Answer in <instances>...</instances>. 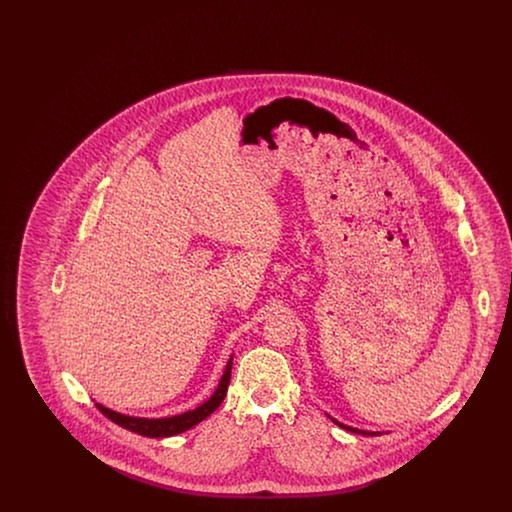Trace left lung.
<instances>
[{
    "mask_svg": "<svg viewBox=\"0 0 512 512\" xmlns=\"http://www.w3.org/2000/svg\"><path fill=\"white\" fill-rule=\"evenodd\" d=\"M340 428H343V430H349V432H353V434H365V436H380L378 432H365V430H357V428H351V426H345V424H341V422H338L336 418H332Z\"/></svg>",
    "mask_w": 512,
    "mask_h": 512,
    "instance_id": "obj_1",
    "label": "left lung"
}]
</instances>
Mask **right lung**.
Segmentation results:
<instances>
[{
    "label": "right lung",
    "mask_w": 512,
    "mask_h": 512,
    "mask_svg": "<svg viewBox=\"0 0 512 512\" xmlns=\"http://www.w3.org/2000/svg\"><path fill=\"white\" fill-rule=\"evenodd\" d=\"M232 359L228 361L226 370L220 378L219 388L211 395V399H207L203 405H199L194 411H188L184 414H176V416H169V418H138V416H126V414L115 413L103 405L96 403L101 413L105 414L109 420H113L115 424H119L122 428L146 436V438H169V436H176L182 434L190 428H194L195 424H199L203 418H207L209 414L215 413L219 409L220 403L226 397L228 391V384H230V374H232Z\"/></svg>",
    "instance_id": "obj_1"
}]
</instances>
